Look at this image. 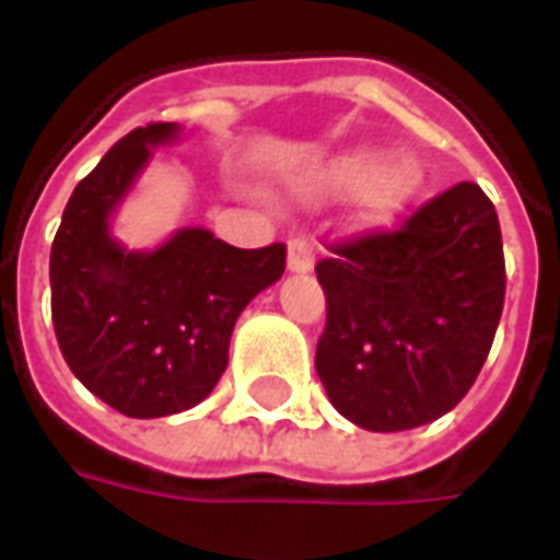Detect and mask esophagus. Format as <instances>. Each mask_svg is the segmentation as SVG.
Segmentation results:
<instances>
[{
    "label": "esophagus",
    "instance_id": "obj_1",
    "mask_svg": "<svg viewBox=\"0 0 560 560\" xmlns=\"http://www.w3.org/2000/svg\"><path fill=\"white\" fill-rule=\"evenodd\" d=\"M312 267H315V248H312V243L303 240V236L291 240V245H288V269L291 272H308Z\"/></svg>",
    "mask_w": 560,
    "mask_h": 560
}]
</instances>
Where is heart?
<instances>
[{"label": "heart", "mask_w": 560, "mask_h": 560, "mask_svg": "<svg viewBox=\"0 0 560 560\" xmlns=\"http://www.w3.org/2000/svg\"><path fill=\"white\" fill-rule=\"evenodd\" d=\"M317 185L332 195H348L363 188V203L369 215H387L399 209L420 185V164L408 155H396L384 164L377 149H351L317 176Z\"/></svg>", "instance_id": "obj_1"}]
</instances>
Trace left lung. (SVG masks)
Listing matches in <instances>:
<instances>
[{
	"label": "left lung",
	"mask_w": 560,
	"mask_h": 560,
	"mask_svg": "<svg viewBox=\"0 0 560 560\" xmlns=\"http://www.w3.org/2000/svg\"><path fill=\"white\" fill-rule=\"evenodd\" d=\"M317 260L327 327L315 369L341 417L405 432L474 387L504 308V245L477 183L432 197L396 231L329 245Z\"/></svg>",
	"instance_id": "8db88e82"
}]
</instances>
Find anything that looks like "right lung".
<instances>
[{"instance_id":"add662e5","label":"right lung","mask_w":560,"mask_h":560,"mask_svg":"<svg viewBox=\"0 0 560 560\" xmlns=\"http://www.w3.org/2000/svg\"><path fill=\"white\" fill-rule=\"evenodd\" d=\"M173 138V122H149L114 143L78 183L50 248V312L68 369L138 420L207 399L228 369L236 317L284 272L281 243L233 248L185 228L155 252H128L110 236V212L149 147Z\"/></svg>"}]
</instances>
